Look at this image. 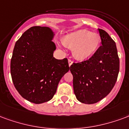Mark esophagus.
<instances>
[{
	"instance_id": "1",
	"label": "esophagus",
	"mask_w": 129,
	"mask_h": 129,
	"mask_svg": "<svg viewBox=\"0 0 129 129\" xmlns=\"http://www.w3.org/2000/svg\"><path fill=\"white\" fill-rule=\"evenodd\" d=\"M73 63H74V62L71 60V59H69V67H70Z\"/></svg>"
}]
</instances>
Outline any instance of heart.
Masks as SVG:
<instances>
[{"label":"heart","mask_w":129,"mask_h":129,"mask_svg":"<svg viewBox=\"0 0 129 129\" xmlns=\"http://www.w3.org/2000/svg\"><path fill=\"white\" fill-rule=\"evenodd\" d=\"M63 45L74 49L76 59L84 60L95 53L101 44V37L98 34L87 30H79L67 36L62 40Z\"/></svg>","instance_id":"b5f03b06"}]
</instances>
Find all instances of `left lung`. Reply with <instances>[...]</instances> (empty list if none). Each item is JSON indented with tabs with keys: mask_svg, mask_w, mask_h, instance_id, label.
Returning a JSON list of instances; mask_svg holds the SVG:
<instances>
[{
	"mask_svg": "<svg viewBox=\"0 0 129 129\" xmlns=\"http://www.w3.org/2000/svg\"><path fill=\"white\" fill-rule=\"evenodd\" d=\"M102 45L89 60L74 63V93L84 104H94L107 96L117 81L120 60L114 40L104 30L98 29Z\"/></svg>",
	"mask_w": 129,
	"mask_h": 129,
	"instance_id": "obj_1",
	"label": "left lung"
}]
</instances>
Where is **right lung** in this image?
Listing matches in <instances>:
<instances>
[{
  "label": "right lung",
  "mask_w": 129,
  "mask_h": 129,
  "mask_svg": "<svg viewBox=\"0 0 129 129\" xmlns=\"http://www.w3.org/2000/svg\"><path fill=\"white\" fill-rule=\"evenodd\" d=\"M53 36L49 27H31L17 40L13 51L10 68L14 85L22 98L35 104L52 99L70 69L67 58L53 57Z\"/></svg>",
  "instance_id": "add662e5"
}]
</instances>
